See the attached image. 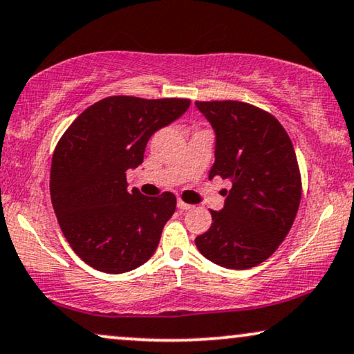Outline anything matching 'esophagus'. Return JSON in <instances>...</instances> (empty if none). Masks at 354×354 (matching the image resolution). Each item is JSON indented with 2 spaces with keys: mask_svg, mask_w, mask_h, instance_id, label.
Instances as JSON below:
<instances>
[{
  "mask_svg": "<svg viewBox=\"0 0 354 354\" xmlns=\"http://www.w3.org/2000/svg\"><path fill=\"white\" fill-rule=\"evenodd\" d=\"M177 207H178V209H183V211H187V209H192V205H188V203H185V201H183L182 200V198H178V200H177Z\"/></svg>",
  "mask_w": 354,
  "mask_h": 354,
  "instance_id": "1",
  "label": "esophagus"
}]
</instances>
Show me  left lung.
<instances>
[{"instance_id": "left-lung-1", "label": "left lung", "mask_w": 354, "mask_h": 354, "mask_svg": "<svg viewBox=\"0 0 354 354\" xmlns=\"http://www.w3.org/2000/svg\"><path fill=\"white\" fill-rule=\"evenodd\" d=\"M216 132L209 178H229L221 212L195 239L206 259L227 269L264 263L292 229L301 201V174L292 140L268 111L243 101H196Z\"/></svg>"}]
</instances>
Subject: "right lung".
<instances>
[{
    "instance_id": "1",
    "label": "right lung",
    "mask_w": 354,
    "mask_h": 354,
    "mask_svg": "<svg viewBox=\"0 0 354 354\" xmlns=\"http://www.w3.org/2000/svg\"><path fill=\"white\" fill-rule=\"evenodd\" d=\"M188 106L187 98L108 96L86 108L57 142L50 174L53 209L71 248L93 269L129 272L156 251L176 195L129 192L127 171L143 162L149 137Z\"/></svg>"
}]
</instances>
